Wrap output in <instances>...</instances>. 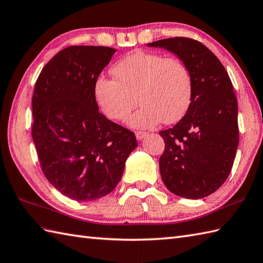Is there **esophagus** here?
I'll return each mask as SVG.
<instances>
[{
	"instance_id": "34e87169",
	"label": "esophagus",
	"mask_w": 263,
	"mask_h": 263,
	"mask_svg": "<svg viewBox=\"0 0 263 263\" xmlns=\"http://www.w3.org/2000/svg\"><path fill=\"white\" fill-rule=\"evenodd\" d=\"M146 135H147V133H145V132H136L135 133V136L138 141H142V139L146 137Z\"/></svg>"
}]
</instances>
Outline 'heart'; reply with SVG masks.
<instances>
[{"mask_svg":"<svg viewBox=\"0 0 263 263\" xmlns=\"http://www.w3.org/2000/svg\"><path fill=\"white\" fill-rule=\"evenodd\" d=\"M111 71L116 80L99 78L95 87L99 106L110 119H127L139 100L142 107L130 118V125L151 128L161 121L177 122L190 106L191 74L179 58L134 50Z\"/></svg>","mask_w":263,"mask_h":263,"instance_id":"1","label":"heart"}]
</instances>
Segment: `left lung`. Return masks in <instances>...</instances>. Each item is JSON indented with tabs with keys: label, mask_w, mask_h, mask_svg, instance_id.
Here are the masks:
<instances>
[{
	"label": "left lung",
	"mask_w": 263,
	"mask_h": 263,
	"mask_svg": "<svg viewBox=\"0 0 263 263\" xmlns=\"http://www.w3.org/2000/svg\"><path fill=\"white\" fill-rule=\"evenodd\" d=\"M177 55L188 67L192 96L176 126L161 130L165 149L160 172L174 195L200 199L212 195L230 176L238 146L237 100L223 64L205 45L176 37L147 44Z\"/></svg>",
	"instance_id": "obj_1"
}]
</instances>
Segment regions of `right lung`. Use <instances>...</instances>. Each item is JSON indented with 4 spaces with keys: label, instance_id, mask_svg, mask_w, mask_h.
<instances>
[{
    "label": "right lung",
    "instance_id": "right-lung-1",
    "mask_svg": "<svg viewBox=\"0 0 263 263\" xmlns=\"http://www.w3.org/2000/svg\"><path fill=\"white\" fill-rule=\"evenodd\" d=\"M116 49L71 46L46 64L32 96V139L40 166L64 196L92 201L121 179L135 134L99 111L96 82Z\"/></svg>",
    "mask_w": 263,
    "mask_h": 263
}]
</instances>
